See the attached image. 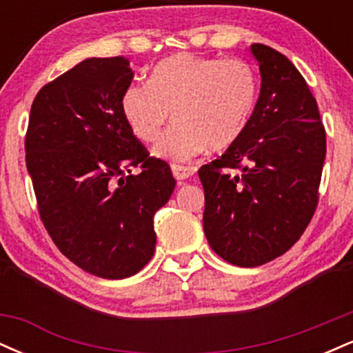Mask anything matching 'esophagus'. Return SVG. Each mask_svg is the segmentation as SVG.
Segmentation results:
<instances>
[{
	"instance_id": "obj_1",
	"label": "esophagus",
	"mask_w": 353,
	"mask_h": 353,
	"mask_svg": "<svg viewBox=\"0 0 353 353\" xmlns=\"http://www.w3.org/2000/svg\"><path fill=\"white\" fill-rule=\"evenodd\" d=\"M192 174H194L192 168H185V165H177V164L172 165V176L176 177V181L181 182V181L189 179Z\"/></svg>"
}]
</instances>
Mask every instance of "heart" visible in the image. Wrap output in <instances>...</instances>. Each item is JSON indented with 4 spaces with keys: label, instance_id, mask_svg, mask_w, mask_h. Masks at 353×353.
Instances as JSON below:
<instances>
[{
    "label": "heart",
    "instance_id": "heart-1",
    "mask_svg": "<svg viewBox=\"0 0 353 353\" xmlns=\"http://www.w3.org/2000/svg\"><path fill=\"white\" fill-rule=\"evenodd\" d=\"M259 99L257 72L242 59L169 56L156 64L149 84L125 88L121 111L137 139L152 144L174 114L176 125L154 154L184 163L205 149L224 151L244 136Z\"/></svg>",
    "mask_w": 353,
    "mask_h": 353
}]
</instances>
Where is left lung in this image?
<instances>
[{"label": "left lung", "mask_w": 353, "mask_h": 353, "mask_svg": "<svg viewBox=\"0 0 353 353\" xmlns=\"http://www.w3.org/2000/svg\"><path fill=\"white\" fill-rule=\"evenodd\" d=\"M261 94L244 136L199 169L204 234L219 257L257 267L301 239L319 202L325 129L317 101L285 56L255 43Z\"/></svg>", "instance_id": "obj_1"}]
</instances>
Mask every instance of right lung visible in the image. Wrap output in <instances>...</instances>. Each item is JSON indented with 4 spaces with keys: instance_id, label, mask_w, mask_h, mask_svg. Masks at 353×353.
I'll use <instances>...</instances> for the list:
<instances>
[{
    "instance_id": "add662e5",
    "label": "right lung",
    "mask_w": 353,
    "mask_h": 353,
    "mask_svg": "<svg viewBox=\"0 0 353 353\" xmlns=\"http://www.w3.org/2000/svg\"><path fill=\"white\" fill-rule=\"evenodd\" d=\"M132 76L123 56L81 61L39 89L24 141L48 234L103 279L131 277L151 261L154 214L176 188L168 163L149 156L121 111Z\"/></svg>"
}]
</instances>
